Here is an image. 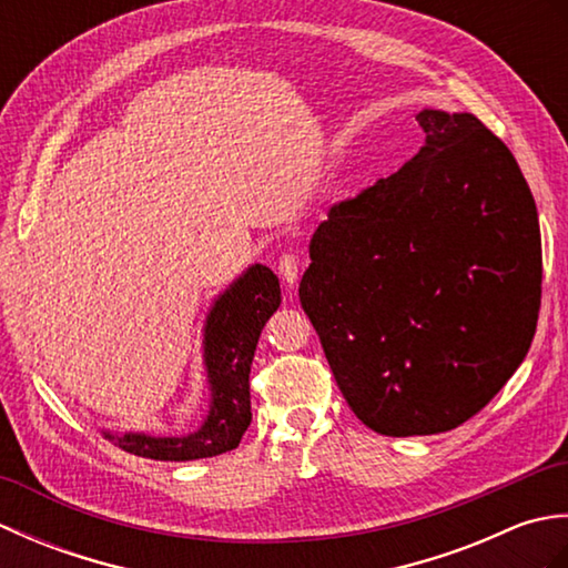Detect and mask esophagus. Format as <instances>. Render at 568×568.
<instances>
[{
  "instance_id": "34e87169",
  "label": "esophagus",
  "mask_w": 568,
  "mask_h": 568,
  "mask_svg": "<svg viewBox=\"0 0 568 568\" xmlns=\"http://www.w3.org/2000/svg\"><path fill=\"white\" fill-rule=\"evenodd\" d=\"M297 273H300V261L293 256V253H283V256L277 258V275L283 277V283L291 287V291L297 281Z\"/></svg>"
}]
</instances>
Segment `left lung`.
I'll list each match as a JSON object with an SVG mask.
<instances>
[{
  "label": "left lung",
  "instance_id": "1",
  "mask_svg": "<svg viewBox=\"0 0 568 568\" xmlns=\"http://www.w3.org/2000/svg\"><path fill=\"white\" fill-rule=\"evenodd\" d=\"M425 146L334 204L300 303L354 415L385 437L480 413L529 352L541 300L535 197L474 114L422 110Z\"/></svg>",
  "mask_w": 568,
  "mask_h": 568
}]
</instances>
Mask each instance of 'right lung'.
<instances>
[{"label":"right lung","mask_w":568,"mask_h":568,"mask_svg":"<svg viewBox=\"0 0 568 568\" xmlns=\"http://www.w3.org/2000/svg\"><path fill=\"white\" fill-rule=\"evenodd\" d=\"M281 305V283L271 268L256 263L214 300L204 322V368L210 381V413L202 427L185 437L114 434L119 449L155 462H192L232 452L251 425L248 373L265 322Z\"/></svg>","instance_id":"obj_1"}]
</instances>
